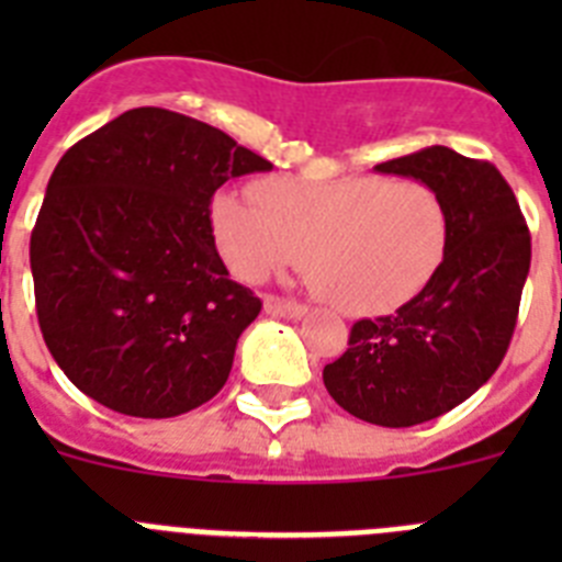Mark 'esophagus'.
<instances>
[{
	"mask_svg": "<svg viewBox=\"0 0 562 562\" xmlns=\"http://www.w3.org/2000/svg\"><path fill=\"white\" fill-rule=\"evenodd\" d=\"M265 312L272 317H290V321H301V317H304L310 310H306L304 304H295V301H284V297L267 295Z\"/></svg>",
	"mask_w": 562,
	"mask_h": 562,
	"instance_id": "obj_1",
	"label": "esophagus"
}]
</instances>
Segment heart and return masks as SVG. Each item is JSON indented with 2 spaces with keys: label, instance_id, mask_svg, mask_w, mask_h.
Returning a JSON list of instances; mask_svg holds the SVG:
<instances>
[{
  "label": "heart",
  "instance_id": "obj_1",
  "mask_svg": "<svg viewBox=\"0 0 562 562\" xmlns=\"http://www.w3.org/2000/svg\"><path fill=\"white\" fill-rule=\"evenodd\" d=\"M211 205L225 265L245 281L295 267L342 312H382L428 286L448 250V207L419 180L272 177Z\"/></svg>",
  "mask_w": 562,
  "mask_h": 562
}]
</instances>
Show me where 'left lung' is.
Returning <instances> with one entry per match:
<instances>
[{
	"mask_svg": "<svg viewBox=\"0 0 562 562\" xmlns=\"http://www.w3.org/2000/svg\"><path fill=\"white\" fill-rule=\"evenodd\" d=\"M374 171L439 193L448 250L408 304L351 326L349 349L326 366L324 385L357 419L411 428L453 411L495 374L513 340L532 238L493 162L430 146Z\"/></svg>",
	"mask_w": 562,
	"mask_h": 562,
	"instance_id": "obj_1",
	"label": "left lung"
}]
</instances>
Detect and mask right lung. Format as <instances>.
<instances>
[{"instance_id":"add662e5","label":"right lung","mask_w":562,"mask_h":562,"mask_svg":"<svg viewBox=\"0 0 562 562\" xmlns=\"http://www.w3.org/2000/svg\"><path fill=\"white\" fill-rule=\"evenodd\" d=\"M270 168L220 128L157 106L128 109L64 154L30 270L44 342L76 389L140 419L220 394L261 301L231 281L211 196Z\"/></svg>"}]
</instances>
